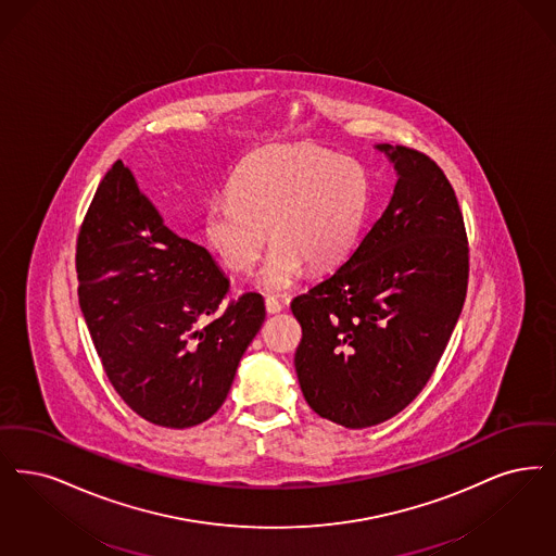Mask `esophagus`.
<instances>
[{
    "instance_id": "obj_1",
    "label": "esophagus",
    "mask_w": 556,
    "mask_h": 556,
    "mask_svg": "<svg viewBox=\"0 0 556 556\" xmlns=\"http://www.w3.org/2000/svg\"><path fill=\"white\" fill-rule=\"evenodd\" d=\"M265 306H267L268 314H277V312L283 311V304L277 298H273V295H268L267 300H265Z\"/></svg>"
}]
</instances>
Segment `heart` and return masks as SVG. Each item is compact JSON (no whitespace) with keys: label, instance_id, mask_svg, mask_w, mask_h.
<instances>
[{"label":"heart","instance_id":"heart-1","mask_svg":"<svg viewBox=\"0 0 556 556\" xmlns=\"http://www.w3.org/2000/svg\"><path fill=\"white\" fill-rule=\"evenodd\" d=\"M368 174L356 159L314 147H270L238 167L229 197L204 206V238L223 267L248 273L273 244L258 288L286 291L302 267H333L356 242ZM268 233H264V229Z\"/></svg>","mask_w":556,"mask_h":556}]
</instances>
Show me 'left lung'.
<instances>
[{"instance_id": "8db88e82", "label": "left lung", "mask_w": 556, "mask_h": 556, "mask_svg": "<svg viewBox=\"0 0 556 556\" xmlns=\"http://www.w3.org/2000/svg\"><path fill=\"white\" fill-rule=\"evenodd\" d=\"M378 149L400 176L393 199L348 263L291 302L302 393L345 428L384 422L420 395L469 277L464 215L443 169L409 147Z\"/></svg>"}]
</instances>
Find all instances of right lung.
<instances>
[{
	"label": "right lung",
	"instance_id": "add662e5",
	"mask_svg": "<svg viewBox=\"0 0 556 556\" xmlns=\"http://www.w3.org/2000/svg\"><path fill=\"white\" fill-rule=\"evenodd\" d=\"M78 302L117 395L163 428L208 420L265 323L256 291L223 302L213 256L163 225L122 161L101 179L76 240Z\"/></svg>",
	"mask_w": 556,
	"mask_h": 556
}]
</instances>
